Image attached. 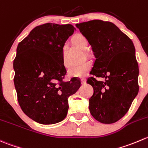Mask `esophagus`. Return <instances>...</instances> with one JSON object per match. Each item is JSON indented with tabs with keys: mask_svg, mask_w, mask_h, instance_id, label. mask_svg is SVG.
<instances>
[{
	"mask_svg": "<svg viewBox=\"0 0 148 148\" xmlns=\"http://www.w3.org/2000/svg\"><path fill=\"white\" fill-rule=\"evenodd\" d=\"M81 82H82V84H85L86 79H84V78L81 79Z\"/></svg>",
	"mask_w": 148,
	"mask_h": 148,
	"instance_id": "obj_1",
	"label": "esophagus"
}]
</instances>
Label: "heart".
<instances>
[{
	"label": "heart",
	"mask_w": 148,
	"mask_h": 148,
	"mask_svg": "<svg viewBox=\"0 0 148 148\" xmlns=\"http://www.w3.org/2000/svg\"><path fill=\"white\" fill-rule=\"evenodd\" d=\"M71 41L73 43L77 46L79 47L82 49H87V39L83 34H76L71 38ZM62 59H63V64L65 67L69 66L68 62L66 60L65 57V49L64 48L62 50ZM92 64L89 61H85L82 64H78V65L74 66L71 67L68 71V75L70 77H77V78H82L84 77L88 74L89 71L91 69Z\"/></svg>",
	"instance_id": "1"
}]
</instances>
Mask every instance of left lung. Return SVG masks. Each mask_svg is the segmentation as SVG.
I'll return each mask as SVG.
<instances>
[{"label":"left lung","mask_w":148,"mask_h":148,"mask_svg":"<svg viewBox=\"0 0 148 148\" xmlns=\"http://www.w3.org/2000/svg\"><path fill=\"white\" fill-rule=\"evenodd\" d=\"M76 26L96 58L87 81L94 90L89 99L90 114L103 124L116 122L127 114L139 91L134 44L110 21L91 20Z\"/></svg>","instance_id":"obj_1"}]
</instances>
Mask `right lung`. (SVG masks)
<instances>
[{
    "instance_id": "add662e5",
    "label": "right lung",
    "mask_w": 148,
    "mask_h": 148,
    "mask_svg": "<svg viewBox=\"0 0 148 148\" xmlns=\"http://www.w3.org/2000/svg\"><path fill=\"white\" fill-rule=\"evenodd\" d=\"M74 32L71 24L46 23L34 27L17 46L14 60L17 99L23 112L36 122L62 121L68 112L69 97L81 85L79 79L64 80L63 47Z\"/></svg>"
}]
</instances>
